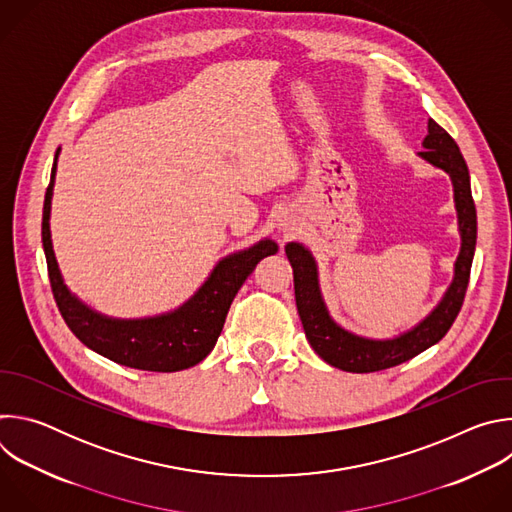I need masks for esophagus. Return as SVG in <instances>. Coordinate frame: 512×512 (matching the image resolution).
<instances>
[{
  "label": "esophagus",
  "mask_w": 512,
  "mask_h": 512,
  "mask_svg": "<svg viewBox=\"0 0 512 512\" xmlns=\"http://www.w3.org/2000/svg\"><path fill=\"white\" fill-rule=\"evenodd\" d=\"M279 229L283 231V235L287 237V235H291V233H294L296 231V223L294 221H291V218H281V223H279Z\"/></svg>",
  "instance_id": "obj_1"
}]
</instances>
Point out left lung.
<instances>
[{"mask_svg":"<svg viewBox=\"0 0 512 512\" xmlns=\"http://www.w3.org/2000/svg\"><path fill=\"white\" fill-rule=\"evenodd\" d=\"M423 148L425 150L419 152V156L431 166L448 172L452 178L462 249L456 259L454 281L448 287L444 300L413 330L391 340H371L340 328L330 318L322 300L318 269L312 253L300 243L285 245V255L291 263V269H294L296 306L306 330V338L322 360L340 371L375 373L397 367V364L417 356L435 342H440L462 310L476 249V206L470 188V174L458 143L433 119L427 121Z\"/></svg>","mask_w":512,"mask_h":512,"instance_id":"8db88e82","label":"left lung"}]
</instances>
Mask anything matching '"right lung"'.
<instances>
[{"label":"right lung","mask_w":512,"mask_h":512,"mask_svg":"<svg viewBox=\"0 0 512 512\" xmlns=\"http://www.w3.org/2000/svg\"><path fill=\"white\" fill-rule=\"evenodd\" d=\"M56 160L52 166L50 184L44 196L42 212V245L46 253L50 287L56 306L70 328L85 346L101 356L123 364V367L174 373L190 369L204 360L223 332L229 308L245 279L253 273L257 263L277 253V243L271 239L259 241L247 251L235 253L218 261L210 277L196 294L178 310L143 320H115L101 316L81 304L70 294L62 281L52 241H50V202L56 174Z\"/></svg>","instance_id":"1"}]
</instances>
